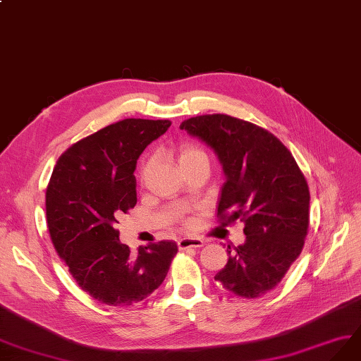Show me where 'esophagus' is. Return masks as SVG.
<instances>
[{"label":"esophagus","instance_id":"34e87169","mask_svg":"<svg viewBox=\"0 0 361 361\" xmlns=\"http://www.w3.org/2000/svg\"><path fill=\"white\" fill-rule=\"evenodd\" d=\"M180 250H185V248H201L204 247V241L201 238H193V236H188V238H181L180 241L177 243Z\"/></svg>","mask_w":361,"mask_h":361}]
</instances>
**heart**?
Listing matches in <instances>:
<instances>
[{
	"instance_id": "obj_1",
	"label": "heart",
	"mask_w": 361,
	"mask_h": 361,
	"mask_svg": "<svg viewBox=\"0 0 361 361\" xmlns=\"http://www.w3.org/2000/svg\"><path fill=\"white\" fill-rule=\"evenodd\" d=\"M199 156H207V154L201 149H197V147H195V145H184V147H181L180 152H178V164L181 166L184 162H188V160H192V159L199 157ZM150 166H152L150 160H145V162L142 164L141 171H140V176H141L142 180L145 178L147 172H149Z\"/></svg>"
}]
</instances>
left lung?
<instances>
[{
  "mask_svg": "<svg viewBox=\"0 0 361 361\" xmlns=\"http://www.w3.org/2000/svg\"><path fill=\"white\" fill-rule=\"evenodd\" d=\"M219 156L226 176L217 217L244 221L245 243L231 250L214 276L244 299L275 288L302 252L310 226V189L295 157L266 129L228 114H205L180 125Z\"/></svg>",
  "mask_w": 361,
  "mask_h": 361,
  "instance_id": "1",
  "label": "left lung"
}]
</instances>
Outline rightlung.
I'll use <instances>...</instances> for the list:
<instances>
[{"instance_id":"add662e5","label":"right lung","mask_w":361,"mask_h":361,"mask_svg":"<svg viewBox=\"0 0 361 361\" xmlns=\"http://www.w3.org/2000/svg\"><path fill=\"white\" fill-rule=\"evenodd\" d=\"M169 120L125 118L77 141L58 159L46 190L51 244L78 287L110 306L138 303L164 283L178 247L160 241L130 252L117 216L137 204V160Z\"/></svg>"}]
</instances>
